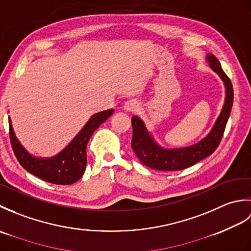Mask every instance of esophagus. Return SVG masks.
<instances>
[{
	"instance_id": "1",
	"label": "esophagus",
	"mask_w": 251,
	"mask_h": 251,
	"mask_svg": "<svg viewBox=\"0 0 251 251\" xmlns=\"http://www.w3.org/2000/svg\"><path fill=\"white\" fill-rule=\"evenodd\" d=\"M139 106H140V104H139V102H138L137 100L131 99V100L126 101L123 108H124V110L126 112H135V111H137L138 109H139Z\"/></svg>"
}]
</instances>
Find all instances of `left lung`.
<instances>
[{"label": "left lung", "instance_id": "obj_1", "mask_svg": "<svg viewBox=\"0 0 251 251\" xmlns=\"http://www.w3.org/2000/svg\"><path fill=\"white\" fill-rule=\"evenodd\" d=\"M206 60L212 71L220 76L226 86L225 104L211 130L201 141L190 147L165 149L154 140L142 120L138 116H132L131 148L139 161L146 166L163 172L185 169L209 156L219 146L233 105V86L230 78L222 70L219 60L214 55L207 54Z\"/></svg>", "mask_w": 251, "mask_h": 251}]
</instances>
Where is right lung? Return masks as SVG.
Here are the masks:
<instances>
[{"label":"right lung","instance_id":"add662e5","mask_svg":"<svg viewBox=\"0 0 251 251\" xmlns=\"http://www.w3.org/2000/svg\"><path fill=\"white\" fill-rule=\"evenodd\" d=\"M114 110H106L94 114L73 140L52 157H35L25 150L16 137L12 122L9 123L10 143L16 157L26 172L47 182L69 185L81 179L86 169V147L94 131L113 114Z\"/></svg>","mask_w":251,"mask_h":251}]
</instances>
